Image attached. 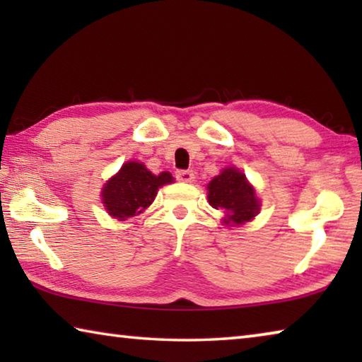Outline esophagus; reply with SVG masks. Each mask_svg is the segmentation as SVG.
I'll return each mask as SVG.
<instances>
[{
	"label": "esophagus",
	"instance_id": "obj_1",
	"mask_svg": "<svg viewBox=\"0 0 362 362\" xmlns=\"http://www.w3.org/2000/svg\"><path fill=\"white\" fill-rule=\"evenodd\" d=\"M175 177H177V180H180V182H193L194 180L193 170H177Z\"/></svg>",
	"mask_w": 362,
	"mask_h": 362
}]
</instances>
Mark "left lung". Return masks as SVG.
<instances>
[{"instance_id":"obj_1","label":"left lung","mask_w":362,"mask_h":362,"mask_svg":"<svg viewBox=\"0 0 362 362\" xmlns=\"http://www.w3.org/2000/svg\"><path fill=\"white\" fill-rule=\"evenodd\" d=\"M207 193L214 209L223 211L228 216L225 223L241 225L259 212L260 204L254 188L249 185L246 175L235 168H226L222 174L214 177L207 185Z\"/></svg>"}]
</instances>
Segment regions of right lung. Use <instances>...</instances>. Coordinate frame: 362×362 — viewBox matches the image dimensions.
I'll return each instance as SVG.
<instances>
[{
    "label": "right lung",
    "mask_w": 362,
    "mask_h": 362,
    "mask_svg": "<svg viewBox=\"0 0 362 362\" xmlns=\"http://www.w3.org/2000/svg\"><path fill=\"white\" fill-rule=\"evenodd\" d=\"M173 180L169 173L155 175L144 164L129 161L103 187L102 201L110 216L119 220L129 218L148 207L158 188Z\"/></svg>",
    "instance_id": "obj_1"
}]
</instances>
